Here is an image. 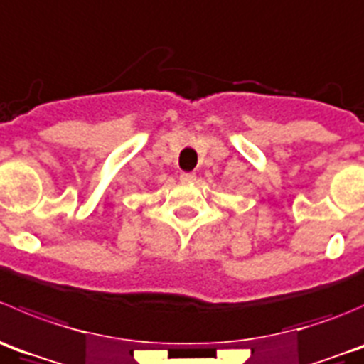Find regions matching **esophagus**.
I'll use <instances>...</instances> for the list:
<instances>
[{"label":"esophagus","instance_id":"obj_1","mask_svg":"<svg viewBox=\"0 0 364 364\" xmlns=\"http://www.w3.org/2000/svg\"><path fill=\"white\" fill-rule=\"evenodd\" d=\"M194 178H196V175H194V173H187V171L181 173V181L182 182H193Z\"/></svg>","mask_w":364,"mask_h":364}]
</instances>
